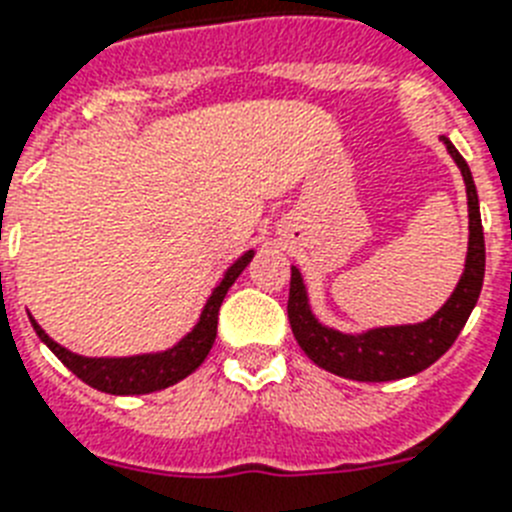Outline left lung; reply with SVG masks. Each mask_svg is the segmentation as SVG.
I'll return each instance as SVG.
<instances>
[{"label": "left lung", "instance_id": "8db88e82", "mask_svg": "<svg viewBox=\"0 0 512 512\" xmlns=\"http://www.w3.org/2000/svg\"><path fill=\"white\" fill-rule=\"evenodd\" d=\"M440 140L448 148L455 166L461 169L463 184H466L468 249L461 278L445 304L427 320L377 325V328L346 333V330L330 328L315 315L302 270L291 265V330L304 354L325 372L359 382H388L416 375L429 364H435L453 346L471 309L479 302L484 283V231L482 216H479V195H476L474 176L461 153L445 135H440Z\"/></svg>", "mask_w": 512, "mask_h": 512}]
</instances>
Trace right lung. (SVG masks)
<instances>
[{"instance_id": "1", "label": "right lung", "mask_w": 512, "mask_h": 512, "mask_svg": "<svg viewBox=\"0 0 512 512\" xmlns=\"http://www.w3.org/2000/svg\"><path fill=\"white\" fill-rule=\"evenodd\" d=\"M252 257H255V249H247L244 255L236 257L234 263L223 270V276L210 289L208 299H205L203 309H200V317H197L190 333H184L174 346L163 351H145V354L130 356H83L64 349L62 343L54 341L30 312L28 320L33 330H36V336L41 338V343L49 346L51 354L57 356L72 375L80 377L90 388L109 395L156 393V390L171 388V385H176L187 375H192L205 362V356L210 354L213 341H216L218 309L223 304V296L234 286L236 278L242 276V270L247 268Z\"/></svg>"}]
</instances>
